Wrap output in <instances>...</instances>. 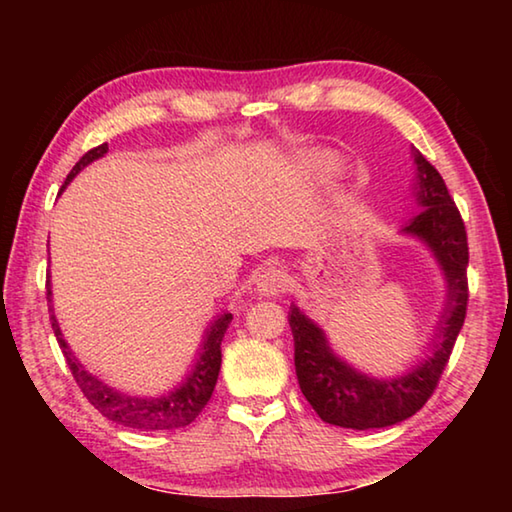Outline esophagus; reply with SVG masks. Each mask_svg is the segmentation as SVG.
Here are the masks:
<instances>
[{"mask_svg":"<svg viewBox=\"0 0 512 512\" xmlns=\"http://www.w3.org/2000/svg\"><path fill=\"white\" fill-rule=\"evenodd\" d=\"M287 273L280 271V268L268 266L264 271H259V275L255 277V291L259 296H277L287 289Z\"/></svg>","mask_w":512,"mask_h":512,"instance_id":"1","label":"esophagus"}]
</instances>
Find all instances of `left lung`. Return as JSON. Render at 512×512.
<instances>
[{"instance_id":"obj_1","label":"left lung","mask_w":512,"mask_h":512,"mask_svg":"<svg viewBox=\"0 0 512 512\" xmlns=\"http://www.w3.org/2000/svg\"><path fill=\"white\" fill-rule=\"evenodd\" d=\"M413 196L420 212L400 235L427 246L445 275V305L422 359L397 377H372L334 352L325 329L291 305L293 361L302 395L320 420L345 429H384L418 413L436 388L461 332L467 309V235L461 214L440 173L415 149Z\"/></svg>"}]
</instances>
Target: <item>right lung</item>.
Segmentation results:
<instances>
[{
	"instance_id": "add662e5",
	"label": "right lung",
	"mask_w": 512,
	"mask_h": 512,
	"mask_svg": "<svg viewBox=\"0 0 512 512\" xmlns=\"http://www.w3.org/2000/svg\"><path fill=\"white\" fill-rule=\"evenodd\" d=\"M108 153V144H101L97 149H92L83 155V158L74 164V169L69 171L63 189L79 176V173L92 164L94 160L103 158ZM60 189V192H63ZM47 305H49V318L51 329H54L60 350H63L67 366L72 370L76 384L81 386L83 395L88 397L90 404L97 409L103 418L121 424V427H131L140 431H162V429H180L187 427L196 420V415L205 409V404L210 402L212 391L219 379L221 370V341L228 329L232 314L223 311L216 316L210 325H207L203 341L196 350V359L192 368L187 370L185 379L180 381L176 388L162 393L158 397H140V395H128L124 391L108 386L106 381L99 379L97 375L88 372L79 357L69 350L63 332L54 314V293H51V277L47 280Z\"/></svg>"
}]
</instances>
